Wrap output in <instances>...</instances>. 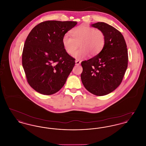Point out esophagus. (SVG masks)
<instances>
[{"label":"esophagus","instance_id":"obj_1","mask_svg":"<svg viewBox=\"0 0 146 146\" xmlns=\"http://www.w3.org/2000/svg\"><path fill=\"white\" fill-rule=\"evenodd\" d=\"M75 62H76V65H79V64H80L81 62L79 61H76Z\"/></svg>","mask_w":146,"mask_h":146}]
</instances>
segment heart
I'll return each mask as SVG.
<instances>
[{
    "label": "heart",
    "instance_id": "1",
    "mask_svg": "<svg viewBox=\"0 0 146 146\" xmlns=\"http://www.w3.org/2000/svg\"><path fill=\"white\" fill-rule=\"evenodd\" d=\"M72 36L68 35H63L62 44L67 54L73 55L77 47L78 44L81 48L74 54L76 60H82L89 55L98 54L104 46L106 37L104 32L100 29L82 25L70 31Z\"/></svg>",
    "mask_w": 146,
    "mask_h": 146
}]
</instances>
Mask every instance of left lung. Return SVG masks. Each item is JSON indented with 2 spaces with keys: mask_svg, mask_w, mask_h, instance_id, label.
<instances>
[{
  "mask_svg": "<svg viewBox=\"0 0 146 146\" xmlns=\"http://www.w3.org/2000/svg\"><path fill=\"white\" fill-rule=\"evenodd\" d=\"M91 26L104 32L106 42L99 54L81 63V79L91 94L104 96L116 89L123 80L128 64L127 46L123 35L111 25L97 22Z\"/></svg>",
  "mask_w": 146,
  "mask_h": 146,
  "instance_id": "8db88e82",
  "label": "left lung"
}]
</instances>
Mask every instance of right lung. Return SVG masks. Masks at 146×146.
<instances>
[{
  "instance_id": "add662e5",
  "label": "right lung",
  "mask_w": 146,
  "mask_h": 146,
  "mask_svg": "<svg viewBox=\"0 0 146 146\" xmlns=\"http://www.w3.org/2000/svg\"><path fill=\"white\" fill-rule=\"evenodd\" d=\"M76 24V21H44L29 33L22 62L27 82L38 92L54 94L66 83L75 60L65 51L62 38Z\"/></svg>"
}]
</instances>
